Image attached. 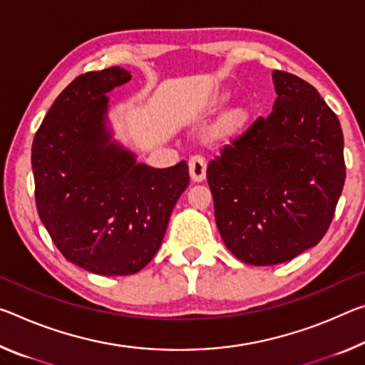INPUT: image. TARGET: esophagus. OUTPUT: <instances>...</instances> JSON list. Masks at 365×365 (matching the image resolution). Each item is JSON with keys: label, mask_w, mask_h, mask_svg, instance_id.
Returning a JSON list of instances; mask_svg holds the SVG:
<instances>
[{"label": "esophagus", "mask_w": 365, "mask_h": 365, "mask_svg": "<svg viewBox=\"0 0 365 365\" xmlns=\"http://www.w3.org/2000/svg\"><path fill=\"white\" fill-rule=\"evenodd\" d=\"M190 167V177L193 182H203L206 177V160L203 155H192L188 160Z\"/></svg>", "instance_id": "obj_1"}]
</instances>
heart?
Masks as SVG:
<instances>
[{
	"label": "heart",
	"instance_id": "obj_1",
	"mask_svg": "<svg viewBox=\"0 0 365 365\" xmlns=\"http://www.w3.org/2000/svg\"><path fill=\"white\" fill-rule=\"evenodd\" d=\"M245 123H247V113L240 108H234L224 115L221 120V125H219V130H221L222 135H232V133L244 128Z\"/></svg>",
	"mask_w": 365,
	"mask_h": 365
}]
</instances>
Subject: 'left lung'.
Masks as SVG:
<instances>
[{
	"instance_id": "obj_1",
	"label": "left lung",
	"mask_w": 365,
	"mask_h": 365,
	"mask_svg": "<svg viewBox=\"0 0 365 365\" xmlns=\"http://www.w3.org/2000/svg\"><path fill=\"white\" fill-rule=\"evenodd\" d=\"M273 83V112L225 144L206 170L225 247L255 266L284 263L315 247L346 178L336 113L291 73L276 69Z\"/></svg>"
}]
</instances>
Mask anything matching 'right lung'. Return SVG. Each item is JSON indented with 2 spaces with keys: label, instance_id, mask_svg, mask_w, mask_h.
<instances>
[{
  "label": "right lung",
  "instance_id": "1",
  "mask_svg": "<svg viewBox=\"0 0 365 365\" xmlns=\"http://www.w3.org/2000/svg\"><path fill=\"white\" fill-rule=\"evenodd\" d=\"M130 79L118 66L81 74L32 143L40 221L68 262L102 276L135 274L151 262L190 182L185 160L153 169L112 141L106 94Z\"/></svg>",
  "mask_w": 365,
  "mask_h": 365
}]
</instances>
